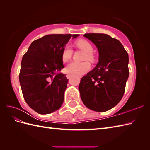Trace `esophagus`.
<instances>
[{"mask_svg":"<svg viewBox=\"0 0 150 150\" xmlns=\"http://www.w3.org/2000/svg\"><path fill=\"white\" fill-rule=\"evenodd\" d=\"M71 76H72V75H71V74H67V75H66V78H67V79H69V78H71Z\"/></svg>","mask_w":150,"mask_h":150,"instance_id":"obj_1","label":"esophagus"}]
</instances>
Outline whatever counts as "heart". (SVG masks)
Segmentation results:
<instances>
[{
	"label": "heart",
	"mask_w": 150,
	"mask_h": 150,
	"mask_svg": "<svg viewBox=\"0 0 150 150\" xmlns=\"http://www.w3.org/2000/svg\"><path fill=\"white\" fill-rule=\"evenodd\" d=\"M76 47L85 52L83 57L84 61H89L91 62L95 61V56L93 52L94 48L93 45L86 39H79L74 42ZM72 55V50L71 48L66 46L63 49L62 52L61 59L62 61L65 62L69 60ZM91 68V66L88 62H83L81 63H77L74 62H70L66 68V72L72 75H81L87 72Z\"/></svg>",
	"instance_id": "heart-1"
}]
</instances>
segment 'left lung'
<instances>
[{"label":"left lung","mask_w":150,"mask_h":150,"mask_svg":"<svg viewBox=\"0 0 150 150\" xmlns=\"http://www.w3.org/2000/svg\"><path fill=\"white\" fill-rule=\"evenodd\" d=\"M98 49L99 62L81 79L79 90L86 107L98 112L111 110L123 96L129 76L128 54L118 40L106 34H85Z\"/></svg>","instance_id":"8db88e82"}]
</instances>
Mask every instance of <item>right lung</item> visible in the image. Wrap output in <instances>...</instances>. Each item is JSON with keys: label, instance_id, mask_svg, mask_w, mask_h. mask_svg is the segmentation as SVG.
I'll return each instance as SVG.
<instances>
[{"label": "right lung", "instance_id": "add662e5", "mask_svg": "<svg viewBox=\"0 0 150 150\" xmlns=\"http://www.w3.org/2000/svg\"><path fill=\"white\" fill-rule=\"evenodd\" d=\"M79 35H45L32 42L23 56L19 73L22 94L39 114H49L62 106L68 79L57 72L64 67L61 56L66 44Z\"/></svg>", "mask_w": 150, "mask_h": 150}]
</instances>
